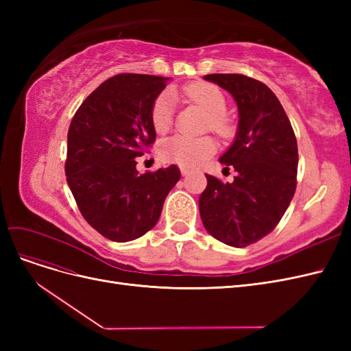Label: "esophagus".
Wrapping results in <instances>:
<instances>
[{
  "mask_svg": "<svg viewBox=\"0 0 351 351\" xmlns=\"http://www.w3.org/2000/svg\"><path fill=\"white\" fill-rule=\"evenodd\" d=\"M180 169H182V174H183V176H189L190 173H192V171H190V169L186 168V167H182Z\"/></svg>",
  "mask_w": 351,
  "mask_h": 351,
  "instance_id": "1",
  "label": "esophagus"
}]
</instances>
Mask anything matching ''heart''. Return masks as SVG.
Segmentation results:
<instances>
[{
    "label": "heart",
    "mask_w": 351,
    "mask_h": 351,
    "mask_svg": "<svg viewBox=\"0 0 351 351\" xmlns=\"http://www.w3.org/2000/svg\"><path fill=\"white\" fill-rule=\"evenodd\" d=\"M186 97L200 105L209 112L208 129L221 137H230L234 132L232 119L226 114L227 99L222 90L208 82H193L183 88ZM174 98L169 90H164L154 99L151 107V123L156 133L162 134L173 125ZM217 151L214 139L205 137H189L177 134L164 141L159 146V154L167 162H176L183 167L199 165Z\"/></svg>",
    "instance_id": "obj_1"
}]
</instances>
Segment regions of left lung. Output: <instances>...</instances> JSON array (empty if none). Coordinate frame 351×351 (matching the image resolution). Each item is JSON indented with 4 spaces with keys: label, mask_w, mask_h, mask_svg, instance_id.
Returning <instances> with one entry per match:
<instances>
[{
    "label": "left lung",
    "mask_w": 351,
    "mask_h": 351,
    "mask_svg": "<svg viewBox=\"0 0 351 351\" xmlns=\"http://www.w3.org/2000/svg\"><path fill=\"white\" fill-rule=\"evenodd\" d=\"M236 99L240 121L234 143L221 156L237 173L232 183L206 176L200 218L212 237L246 247L268 236L289 208L297 186V141L282 105L267 84L244 74H206Z\"/></svg>",
    "instance_id": "8db88e82"
}]
</instances>
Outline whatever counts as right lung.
<instances>
[{
    "label": "right lung",
    "instance_id": "1",
    "mask_svg": "<svg viewBox=\"0 0 351 351\" xmlns=\"http://www.w3.org/2000/svg\"><path fill=\"white\" fill-rule=\"evenodd\" d=\"M167 79L121 73L82 102L67 134L66 176L88 224L112 241H130L155 227L164 200L182 177L177 165L141 174L136 159L155 142L154 99Z\"/></svg>",
    "mask_w": 351,
    "mask_h": 351
}]
</instances>
